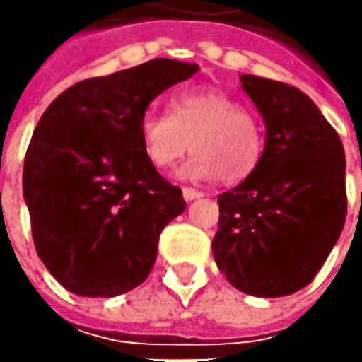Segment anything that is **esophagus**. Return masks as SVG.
Wrapping results in <instances>:
<instances>
[{"instance_id": "1", "label": "esophagus", "mask_w": 362, "mask_h": 362, "mask_svg": "<svg viewBox=\"0 0 362 362\" xmlns=\"http://www.w3.org/2000/svg\"><path fill=\"white\" fill-rule=\"evenodd\" d=\"M199 197H203V193H199V191L189 187L183 189V199H185V202H193V199H199Z\"/></svg>"}]
</instances>
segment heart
Wrapping results in <instances>:
<instances>
[{"instance_id": "1", "label": "heart", "mask_w": 362, "mask_h": 362, "mask_svg": "<svg viewBox=\"0 0 362 362\" xmlns=\"http://www.w3.org/2000/svg\"><path fill=\"white\" fill-rule=\"evenodd\" d=\"M145 157L157 169H169L189 151L179 177L187 181L240 183L254 173L264 151L257 119L226 92L197 88L175 94L171 115L146 110L139 124ZM192 143L189 144L188 141Z\"/></svg>"}]
</instances>
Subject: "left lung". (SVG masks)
<instances>
[{
	"instance_id": "8db88e82",
	"label": "left lung",
	"mask_w": 362,
	"mask_h": 362,
	"mask_svg": "<svg viewBox=\"0 0 362 362\" xmlns=\"http://www.w3.org/2000/svg\"><path fill=\"white\" fill-rule=\"evenodd\" d=\"M240 82L266 139L254 173L217 197L211 250L233 288L278 298L310 284L341 238L346 160L341 136L304 92L254 74Z\"/></svg>"
}]
</instances>
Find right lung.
<instances>
[{
	"label": "right lung",
	"mask_w": 362,
	"mask_h": 362,
	"mask_svg": "<svg viewBox=\"0 0 362 362\" xmlns=\"http://www.w3.org/2000/svg\"><path fill=\"white\" fill-rule=\"evenodd\" d=\"M199 70L157 58L82 80L46 108L23 160L35 252L78 296L110 298L145 282L181 189L145 157L139 124L160 92Z\"/></svg>",
	"instance_id": "right-lung-1"
}]
</instances>
